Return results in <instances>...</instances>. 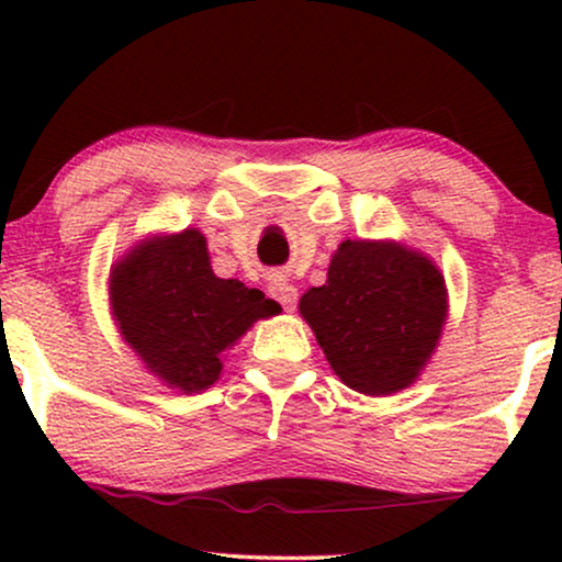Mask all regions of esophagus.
I'll use <instances>...</instances> for the list:
<instances>
[{
    "mask_svg": "<svg viewBox=\"0 0 562 562\" xmlns=\"http://www.w3.org/2000/svg\"><path fill=\"white\" fill-rule=\"evenodd\" d=\"M268 291H271L276 302H279L286 312H294V310H296L299 291H296L294 283H289L286 279H281V276H279V279L271 281V286H268Z\"/></svg>",
    "mask_w": 562,
    "mask_h": 562,
    "instance_id": "1",
    "label": "esophagus"
}]
</instances>
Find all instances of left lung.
I'll use <instances>...</instances> for the list:
<instances>
[{
	"mask_svg": "<svg viewBox=\"0 0 562 562\" xmlns=\"http://www.w3.org/2000/svg\"><path fill=\"white\" fill-rule=\"evenodd\" d=\"M329 368L366 396L409 389L435 356L448 286L435 260L396 240H342L327 281L299 299Z\"/></svg>",
	"mask_w": 562,
	"mask_h": 562,
	"instance_id": "obj_1",
	"label": "left lung"
}]
</instances>
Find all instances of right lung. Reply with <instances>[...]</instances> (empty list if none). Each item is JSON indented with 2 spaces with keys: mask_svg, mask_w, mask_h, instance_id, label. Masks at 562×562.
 <instances>
[{
  "mask_svg": "<svg viewBox=\"0 0 562 562\" xmlns=\"http://www.w3.org/2000/svg\"><path fill=\"white\" fill-rule=\"evenodd\" d=\"M110 310L145 371L181 394L220 381L225 350L279 304L237 279L214 276L196 227L135 243L110 271Z\"/></svg>",
  "mask_w": 562,
  "mask_h": 562,
  "instance_id": "obj_1",
  "label": "right lung"
}]
</instances>
